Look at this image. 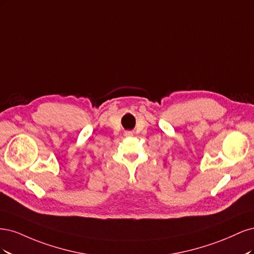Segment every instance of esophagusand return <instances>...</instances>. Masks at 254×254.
Listing matches in <instances>:
<instances>
[{
	"instance_id": "1",
	"label": "esophagus",
	"mask_w": 254,
	"mask_h": 254,
	"mask_svg": "<svg viewBox=\"0 0 254 254\" xmlns=\"http://www.w3.org/2000/svg\"><path fill=\"white\" fill-rule=\"evenodd\" d=\"M129 134H130V133H128V135H129Z\"/></svg>"
}]
</instances>
